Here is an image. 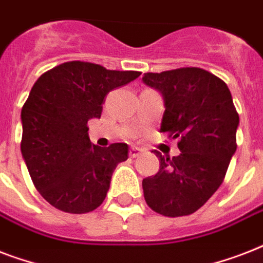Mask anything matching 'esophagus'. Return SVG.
Masks as SVG:
<instances>
[{"label": "esophagus", "mask_w": 263, "mask_h": 263, "mask_svg": "<svg viewBox=\"0 0 263 263\" xmlns=\"http://www.w3.org/2000/svg\"><path fill=\"white\" fill-rule=\"evenodd\" d=\"M140 153H142V148H139V147L129 148V157H131V158H136L138 156H140Z\"/></svg>", "instance_id": "1"}]
</instances>
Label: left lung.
<instances>
[{
  "instance_id": "8db88e82",
  "label": "left lung",
  "mask_w": 263,
  "mask_h": 263,
  "mask_svg": "<svg viewBox=\"0 0 263 263\" xmlns=\"http://www.w3.org/2000/svg\"><path fill=\"white\" fill-rule=\"evenodd\" d=\"M144 83L162 94L161 131L179 138L180 156L160 158L156 176L143 179L146 203L166 217L190 216L224 181L236 152L239 115L224 80L202 68L144 73Z\"/></svg>"
}]
</instances>
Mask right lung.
Masks as SVG:
<instances>
[{"mask_svg": "<svg viewBox=\"0 0 263 263\" xmlns=\"http://www.w3.org/2000/svg\"><path fill=\"white\" fill-rule=\"evenodd\" d=\"M140 72L69 61L39 76L22 109V154L39 194L59 210L92 212L102 203L127 143H91L87 121L99 119L107 92Z\"/></svg>", "mask_w": 263, "mask_h": 263, "instance_id": "obj_1", "label": "right lung"}]
</instances>
